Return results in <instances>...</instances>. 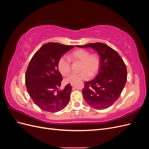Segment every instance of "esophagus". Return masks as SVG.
<instances>
[{"label": "esophagus", "mask_w": 149, "mask_h": 149, "mask_svg": "<svg viewBox=\"0 0 149 149\" xmlns=\"http://www.w3.org/2000/svg\"><path fill=\"white\" fill-rule=\"evenodd\" d=\"M74 84V83H71V86H73Z\"/></svg>", "instance_id": "34e87169"}]
</instances>
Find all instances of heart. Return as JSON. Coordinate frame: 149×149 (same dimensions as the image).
Instances as JSON below:
<instances>
[{"instance_id": "b5f03b06", "label": "heart", "mask_w": 149, "mask_h": 149, "mask_svg": "<svg viewBox=\"0 0 149 149\" xmlns=\"http://www.w3.org/2000/svg\"><path fill=\"white\" fill-rule=\"evenodd\" d=\"M71 60L79 62V73H73L65 79L66 83H74L81 80H87L90 76H95L100 70V57L97 53H91L86 49H78L73 51L70 56ZM58 69L63 76H66L71 71V61L65 56H61L58 61Z\"/></svg>"}]
</instances>
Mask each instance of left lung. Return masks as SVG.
<instances>
[{
	"label": "left lung",
	"instance_id": "1",
	"mask_svg": "<svg viewBox=\"0 0 149 149\" xmlns=\"http://www.w3.org/2000/svg\"><path fill=\"white\" fill-rule=\"evenodd\" d=\"M91 47L100 56L101 65L94 79L84 83L83 95L85 101L96 109H105L117 101L127 81V68L116 50L102 43L78 45Z\"/></svg>",
	"mask_w": 149,
	"mask_h": 149
}]
</instances>
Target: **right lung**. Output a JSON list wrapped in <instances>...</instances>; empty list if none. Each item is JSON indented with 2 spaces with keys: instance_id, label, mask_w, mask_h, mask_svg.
Returning a JSON list of instances; mask_svg holds the SVG:
<instances>
[{
  "instance_id": "add662e5",
  "label": "right lung",
  "mask_w": 149,
  "mask_h": 149,
  "mask_svg": "<svg viewBox=\"0 0 149 149\" xmlns=\"http://www.w3.org/2000/svg\"><path fill=\"white\" fill-rule=\"evenodd\" d=\"M74 47L49 42L31 58L26 71L25 84L31 100L41 109L56 112L68 104L72 86L69 83L64 89L59 90L63 78L58 69V61Z\"/></svg>"
}]
</instances>
